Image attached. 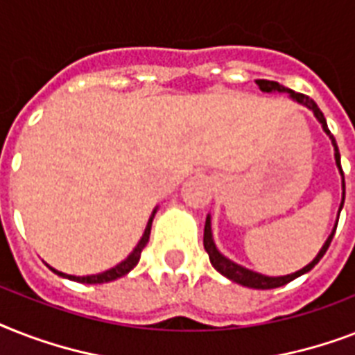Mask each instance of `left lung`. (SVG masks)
Wrapping results in <instances>:
<instances>
[{
  "label": "left lung",
  "mask_w": 355,
  "mask_h": 355,
  "mask_svg": "<svg viewBox=\"0 0 355 355\" xmlns=\"http://www.w3.org/2000/svg\"><path fill=\"white\" fill-rule=\"evenodd\" d=\"M256 85L259 86V90L265 92V94H287L289 99H293L295 103L298 105H302L306 107L308 110L313 112V116L317 118V121L320 123V127L328 134V138L331 139V145H334V156H336V164L339 167V173H341V182H343V200H341V206H339V214L343 210V205H345V175H343V169H341V155H339V147L336 144V138H334V134L330 132V128H328V123H326L324 114L320 112V108L317 107V103L313 99H309L308 96H304V94H297V92L289 90L286 86L278 85L275 80H265V79H258L256 80ZM339 221V219H337ZM336 228L337 225L334 227L331 234L328 236V239L324 241L322 248L319 250V254L315 256L311 261H309L306 267H302L300 270L297 272H291V275H286V276H267V275H261V272H256V270H250L247 267H243V265L236 263L232 259H228L227 256H223L219 252V248L216 247V241H214V234H211V216L208 214L206 217V225H205V248L208 256H210V263L216 267V270H219L223 276H227L228 280L236 282V284H241L245 287H252V289H275V287H280V286H286L289 284L291 280L298 278V276L306 275L309 270L313 269L315 265L319 263L320 258L324 256L328 247H330L331 239H334V234H336Z\"/></svg>",
  "instance_id": "obj_1"
}]
</instances>
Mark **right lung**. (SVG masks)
<instances>
[{"instance_id":"right-lung-1","label":"right lung","mask_w":355,"mask_h":355,"mask_svg":"<svg viewBox=\"0 0 355 355\" xmlns=\"http://www.w3.org/2000/svg\"><path fill=\"white\" fill-rule=\"evenodd\" d=\"M156 210H158V206H156L155 210H153V214H150L149 221H147V227H145L144 230V236H141V239L138 241V245L134 247V250L130 254H128L127 258L123 259L121 263H118L116 267H112V269L108 270H103V272H99V275H88V276H73V275H66V272H60V270L53 269L51 265H47L49 269L53 270V272H57L58 276H62V278H69V280L73 282H80V284H107V282H112V280H118V278H121V276L128 275L130 270L138 265L139 261V256H141V250L145 248V245H147V241H149V236H150V227H153V219H155V214Z\"/></svg>"}]
</instances>
